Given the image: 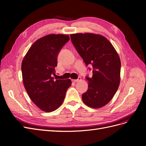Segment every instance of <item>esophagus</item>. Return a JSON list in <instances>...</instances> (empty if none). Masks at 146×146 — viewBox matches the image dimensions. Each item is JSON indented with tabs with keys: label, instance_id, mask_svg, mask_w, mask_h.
Masks as SVG:
<instances>
[{
	"label": "esophagus",
	"instance_id": "34e87169",
	"mask_svg": "<svg viewBox=\"0 0 146 146\" xmlns=\"http://www.w3.org/2000/svg\"><path fill=\"white\" fill-rule=\"evenodd\" d=\"M82 80V78L80 77H79L78 79H76V80H72V81L74 82H80Z\"/></svg>",
	"mask_w": 146,
	"mask_h": 146
}]
</instances>
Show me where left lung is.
<instances>
[{
	"mask_svg": "<svg viewBox=\"0 0 146 146\" xmlns=\"http://www.w3.org/2000/svg\"><path fill=\"white\" fill-rule=\"evenodd\" d=\"M70 39L86 65L92 64V77H86L88 89L82 100L88 107L102 108L112 99L120 84L121 60L115 48L102 35H70Z\"/></svg>",
	"mask_w": 146,
	"mask_h": 146,
	"instance_id": "8db88e82",
	"label": "left lung"
}]
</instances>
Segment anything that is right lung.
<instances>
[{"label":"right lung","instance_id":"1","mask_svg":"<svg viewBox=\"0 0 146 146\" xmlns=\"http://www.w3.org/2000/svg\"><path fill=\"white\" fill-rule=\"evenodd\" d=\"M69 40L66 35L50 34L35 41L21 65L24 87L30 99L42 111H54L63 102L71 85L70 79H55V68L61 48Z\"/></svg>","mask_w":146,"mask_h":146}]
</instances>
